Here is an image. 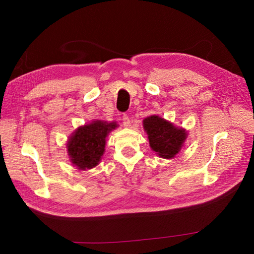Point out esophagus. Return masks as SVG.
Returning <instances> with one entry per match:
<instances>
[{
    "mask_svg": "<svg viewBox=\"0 0 254 254\" xmlns=\"http://www.w3.org/2000/svg\"><path fill=\"white\" fill-rule=\"evenodd\" d=\"M122 123H123V126L126 127H130L131 121H130V119H128L127 115H126V114L123 115V117H122Z\"/></svg>",
    "mask_w": 254,
    "mask_h": 254,
    "instance_id": "1",
    "label": "esophagus"
}]
</instances>
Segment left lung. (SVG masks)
Instances as JSON below:
<instances>
[{
    "label": "left lung",
    "instance_id": "8db88e82",
    "mask_svg": "<svg viewBox=\"0 0 254 254\" xmlns=\"http://www.w3.org/2000/svg\"><path fill=\"white\" fill-rule=\"evenodd\" d=\"M143 128L147 132L149 144L159 157L171 159L177 154L187 137L183 127H175L159 115H151L143 120Z\"/></svg>",
    "mask_w": 254,
    "mask_h": 254
}]
</instances>
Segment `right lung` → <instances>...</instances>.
Returning a JSON list of instances; mask_svg holds the SVG:
<instances>
[{
    "instance_id": "right-lung-1",
    "label": "right lung",
    "mask_w": 254,
    "mask_h": 254,
    "mask_svg": "<svg viewBox=\"0 0 254 254\" xmlns=\"http://www.w3.org/2000/svg\"><path fill=\"white\" fill-rule=\"evenodd\" d=\"M117 127V122L97 120L76 128L67 142V151L72 165L80 170L96 167L105 151L106 136Z\"/></svg>"
}]
</instances>
